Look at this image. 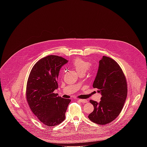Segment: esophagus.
<instances>
[{
    "label": "esophagus",
    "mask_w": 147,
    "mask_h": 147,
    "mask_svg": "<svg viewBox=\"0 0 147 147\" xmlns=\"http://www.w3.org/2000/svg\"><path fill=\"white\" fill-rule=\"evenodd\" d=\"M80 102L81 103H87L88 102V100L87 99H78Z\"/></svg>",
    "instance_id": "34e87169"
}]
</instances>
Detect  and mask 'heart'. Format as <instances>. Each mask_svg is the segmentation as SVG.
I'll return each instance as SVG.
<instances>
[{
    "instance_id": "heart-1",
    "label": "heart",
    "mask_w": 147,
    "mask_h": 147,
    "mask_svg": "<svg viewBox=\"0 0 147 147\" xmlns=\"http://www.w3.org/2000/svg\"><path fill=\"white\" fill-rule=\"evenodd\" d=\"M72 66L77 71L81 72L84 71L88 67L89 64L80 58H77L73 60Z\"/></svg>"
}]
</instances>
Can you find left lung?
Masks as SVG:
<instances>
[{
    "label": "left lung",
    "mask_w": 147,
    "mask_h": 147,
    "mask_svg": "<svg viewBox=\"0 0 147 147\" xmlns=\"http://www.w3.org/2000/svg\"><path fill=\"white\" fill-rule=\"evenodd\" d=\"M99 63L93 87L102 96L98 103L90 100L94 109L88 118L94 123L105 125L120 113L127 95V84L122 69L113 59L103 56Z\"/></svg>",
    "instance_id": "1"
}]
</instances>
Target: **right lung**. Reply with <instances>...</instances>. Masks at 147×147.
<instances>
[{
    "label": "right lung",
    "instance_id": "obj_1",
    "mask_svg": "<svg viewBox=\"0 0 147 147\" xmlns=\"http://www.w3.org/2000/svg\"><path fill=\"white\" fill-rule=\"evenodd\" d=\"M67 60L49 55L38 60L30 73L26 88V98L32 113L48 127L60 124L71 99L57 96V77L62 66Z\"/></svg>",
    "mask_w": 147,
    "mask_h": 147
}]
</instances>
